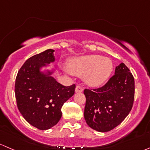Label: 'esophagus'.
Listing matches in <instances>:
<instances>
[{
  "mask_svg": "<svg viewBox=\"0 0 150 150\" xmlns=\"http://www.w3.org/2000/svg\"><path fill=\"white\" fill-rule=\"evenodd\" d=\"M83 88L81 86H76V88H75V92L76 93H81L83 91Z\"/></svg>",
  "mask_w": 150,
  "mask_h": 150,
  "instance_id": "34e87169",
  "label": "esophagus"
}]
</instances>
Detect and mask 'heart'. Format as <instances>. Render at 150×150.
Segmentation results:
<instances>
[{
    "label": "heart",
    "mask_w": 150,
    "mask_h": 150,
    "mask_svg": "<svg viewBox=\"0 0 150 150\" xmlns=\"http://www.w3.org/2000/svg\"><path fill=\"white\" fill-rule=\"evenodd\" d=\"M67 68L70 73L84 75L86 83L97 87L103 85L110 78L114 64L111 59L100 55H88L68 61Z\"/></svg>",
    "instance_id": "heart-1"
}]
</instances>
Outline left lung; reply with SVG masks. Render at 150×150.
Segmentation results:
<instances>
[{"instance_id":"1","label":"left lung","mask_w":150,"mask_h":150,"mask_svg":"<svg viewBox=\"0 0 150 150\" xmlns=\"http://www.w3.org/2000/svg\"><path fill=\"white\" fill-rule=\"evenodd\" d=\"M84 118L87 125L98 132L115 128L126 118L134 101V78L124 63L116 67L107 83L97 89L84 90Z\"/></svg>"}]
</instances>
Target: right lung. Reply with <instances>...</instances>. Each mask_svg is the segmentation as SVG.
I'll use <instances>...</instances> for the list:
<instances>
[{
	"label": "right lung",
	"instance_id": "1",
	"mask_svg": "<svg viewBox=\"0 0 150 150\" xmlns=\"http://www.w3.org/2000/svg\"><path fill=\"white\" fill-rule=\"evenodd\" d=\"M55 50L29 58L18 71L15 81L17 108L23 118L42 130L56 125L62 118V108L75 94V85L64 86L52 76L56 69H48L54 63Z\"/></svg>",
	"mask_w": 150,
	"mask_h": 150
}]
</instances>
